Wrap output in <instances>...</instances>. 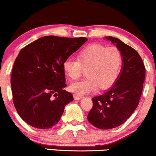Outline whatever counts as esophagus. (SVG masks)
Listing matches in <instances>:
<instances>
[{"label": "esophagus", "instance_id": "34e87169", "mask_svg": "<svg viewBox=\"0 0 156 156\" xmlns=\"http://www.w3.org/2000/svg\"><path fill=\"white\" fill-rule=\"evenodd\" d=\"M73 97H74L75 100H80V99H81V98H83V95H78V94H74V95H73Z\"/></svg>", "mask_w": 156, "mask_h": 156}]
</instances>
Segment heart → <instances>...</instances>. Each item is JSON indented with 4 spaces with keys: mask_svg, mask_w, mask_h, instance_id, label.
Returning a JSON list of instances; mask_svg holds the SVG:
<instances>
[{
    "mask_svg": "<svg viewBox=\"0 0 156 156\" xmlns=\"http://www.w3.org/2000/svg\"><path fill=\"white\" fill-rule=\"evenodd\" d=\"M121 66L122 55L117 48L92 44L80 51L78 60L67 58L63 68L66 75L73 80L81 76L83 67L87 68V77L70 86L73 92L83 95L95 92L99 87L105 89L112 86L119 75Z\"/></svg>",
    "mask_w": 156,
    "mask_h": 156,
    "instance_id": "heart-1",
    "label": "heart"
}]
</instances>
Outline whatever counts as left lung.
<instances>
[{"label": "left lung", "instance_id": "8db88e82", "mask_svg": "<svg viewBox=\"0 0 156 156\" xmlns=\"http://www.w3.org/2000/svg\"><path fill=\"white\" fill-rule=\"evenodd\" d=\"M122 55V69L115 84L105 93L92 98L89 122L101 130L119 127L132 115L139 105L146 69L136 51L119 38L105 37Z\"/></svg>", "mask_w": 156, "mask_h": 156}]
</instances>
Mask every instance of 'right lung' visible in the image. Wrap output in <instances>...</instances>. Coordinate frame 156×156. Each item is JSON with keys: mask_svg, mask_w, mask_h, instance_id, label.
I'll list each match as a JSON object with an SVG mask.
<instances>
[{"mask_svg": "<svg viewBox=\"0 0 156 156\" xmlns=\"http://www.w3.org/2000/svg\"><path fill=\"white\" fill-rule=\"evenodd\" d=\"M85 37H41L21 49L12 70L13 104L20 118L32 127L48 129L61 119L73 100L67 92L63 64L86 41Z\"/></svg>", "mask_w": 156, "mask_h": 156, "instance_id": "right-lung-1", "label": "right lung"}]
</instances>
